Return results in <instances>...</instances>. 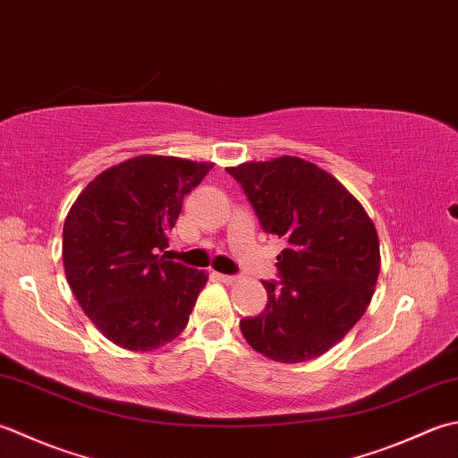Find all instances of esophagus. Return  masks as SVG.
<instances>
[{
    "mask_svg": "<svg viewBox=\"0 0 458 458\" xmlns=\"http://www.w3.org/2000/svg\"><path fill=\"white\" fill-rule=\"evenodd\" d=\"M216 278L217 281H221L223 284H235L239 281V276H231V275H221V273H216Z\"/></svg>",
    "mask_w": 458,
    "mask_h": 458,
    "instance_id": "34e87169",
    "label": "esophagus"
}]
</instances>
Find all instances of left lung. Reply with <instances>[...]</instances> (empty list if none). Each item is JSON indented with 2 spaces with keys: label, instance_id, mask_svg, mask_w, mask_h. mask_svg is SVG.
I'll return each mask as SVG.
<instances>
[{
  "label": "left lung",
  "instance_id": "left-lung-1",
  "mask_svg": "<svg viewBox=\"0 0 458 458\" xmlns=\"http://www.w3.org/2000/svg\"><path fill=\"white\" fill-rule=\"evenodd\" d=\"M253 203L260 225L283 237L281 284L263 283L268 302L242 318L249 346L268 360L322 356L368 310L376 291L379 239L368 211L322 167L296 156L227 167Z\"/></svg>",
  "mask_w": 458,
  "mask_h": 458
}]
</instances>
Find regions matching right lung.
Wrapping results in <instances>:
<instances>
[{
	"mask_svg": "<svg viewBox=\"0 0 458 458\" xmlns=\"http://www.w3.org/2000/svg\"><path fill=\"white\" fill-rule=\"evenodd\" d=\"M213 167L144 154L98 174L71 205L63 265L71 291L112 344L152 352L175 340L208 273L167 260V233L185 193Z\"/></svg>",
	"mask_w": 458,
	"mask_h": 458,
	"instance_id": "right-lung-1",
	"label": "right lung"
}]
</instances>
